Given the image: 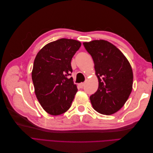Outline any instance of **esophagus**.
Segmentation results:
<instances>
[{
  "label": "esophagus",
  "instance_id": "obj_1",
  "mask_svg": "<svg viewBox=\"0 0 153 153\" xmlns=\"http://www.w3.org/2000/svg\"><path fill=\"white\" fill-rule=\"evenodd\" d=\"M84 85H85V84H84V83H83V82L80 83V84H78V86H79L80 88H83V87H84Z\"/></svg>",
  "mask_w": 153,
  "mask_h": 153
}]
</instances>
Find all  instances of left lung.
Instances as JSON below:
<instances>
[{"mask_svg": "<svg viewBox=\"0 0 153 153\" xmlns=\"http://www.w3.org/2000/svg\"><path fill=\"white\" fill-rule=\"evenodd\" d=\"M93 59L98 89L90 96L93 108L100 114L112 115L121 109L130 95L133 81L128 60L115 45L100 39L84 42Z\"/></svg>", "mask_w": 153, "mask_h": 153, "instance_id": "obj_1", "label": "left lung"}]
</instances>
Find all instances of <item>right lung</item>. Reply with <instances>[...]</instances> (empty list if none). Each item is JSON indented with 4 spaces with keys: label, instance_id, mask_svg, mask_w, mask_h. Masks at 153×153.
Masks as SVG:
<instances>
[{
    "label": "right lung",
    "instance_id": "obj_1",
    "mask_svg": "<svg viewBox=\"0 0 153 153\" xmlns=\"http://www.w3.org/2000/svg\"><path fill=\"white\" fill-rule=\"evenodd\" d=\"M81 47L75 39L62 38L52 41L37 53L32 71L34 92L40 105L48 114L66 112L78 91L73 78L71 59Z\"/></svg>",
    "mask_w": 153,
    "mask_h": 153
}]
</instances>
